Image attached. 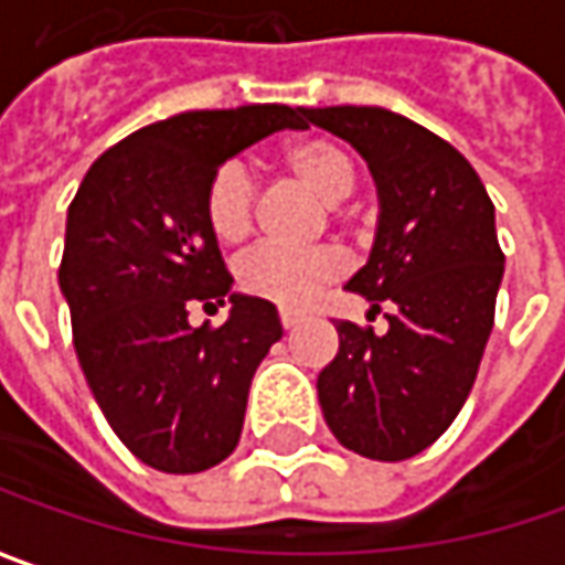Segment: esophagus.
Returning a JSON list of instances; mask_svg holds the SVG:
<instances>
[{
    "label": "esophagus",
    "mask_w": 565,
    "mask_h": 565,
    "mask_svg": "<svg viewBox=\"0 0 565 565\" xmlns=\"http://www.w3.org/2000/svg\"><path fill=\"white\" fill-rule=\"evenodd\" d=\"M278 316H281L284 329H294V326H300V322H303V316H300V312H294V309H281Z\"/></svg>",
    "instance_id": "34e87169"
}]
</instances>
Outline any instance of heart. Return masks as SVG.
Wrapping results in <instances>:
<instances>
[{"instance_id":"obj_1","label":"heart","mask_w":565,"mask_h":565,"mask_svg":"<svg viewBox=\"0 0 565 565\" xmlns=\"http://www.w3.org/2000/svg\"><path fill=\"white\" fill-rule=\"evenodd\" d=\"M281 163L312 189L322 202H341L354 192V158L331 138H300L287 145ZM256 183L243 163H224L211 173L205 185V224L224 246L243 243L253 231ZM344 275V256L334 246L287 249V246H256L236 262V284L243 294L268 300L275 307H303L319 287Z\"/></svg>"}]
</instances>
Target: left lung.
Returning <instances> with one entry per match:
<instances>
[{
  "label": "left lung",
  "instance_id": "obj_1",
  "mask_svg": "<svg viewBox=\"0 0 565 565\" xmlns=\"http://www.w3.org/2000/svg\"><path fill=\"white\" fill-rule=\"evenodd\" d=\"M366 160L380 221L348 290L385 307L388 331L338 322V354L319 373L334 439L376 461L433 446L478 380L493 331L503 249L475 167L449 141L382 107L303 110Z\"/></svg>",
  "mask_w": 565,
  "mask_h": 565
}]
</instances>
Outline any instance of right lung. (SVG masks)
Listing matches in <instances>:
<instances>
[{"mask_svg": "<svg viewBox=\"0 0 565 565\" xmlns=\"http://www.w3.org/2000/svg\"><path fill=\"white\" fill-rule=\"evenodd\" d=\"M303 110L253 104L145 126L90 163L68 221L60 287L75 354L113 433L145 465L199 475L234 452L249 385L284 334L268 300L234 294L205 224L211 173ZM232 303L224 327L188 309Z\"/></svg>", "mask_w": 565, "mask_h": 565, "instance_id": "right-lung-1", "label": "right lung"}]
</instances>
